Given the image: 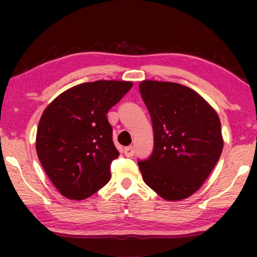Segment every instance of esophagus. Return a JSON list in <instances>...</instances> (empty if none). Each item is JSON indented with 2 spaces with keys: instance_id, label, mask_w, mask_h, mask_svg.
<instances>
[{
  "instance_id": "1",
  "label": "esophagus",
  "mask_w": 257,
  "mask_h": 257,
  "mask_svg": "<svg viewBox=\"0 0 257 257\" xmlns=\"http://www.w3.org/2000/svg\"><path fill=\"white\" fill-rule=\"evenodd\" d=\"M123 152H124V155L127 156V158H132V156L135 153V150H134L133 146H128V147H125Z\"/></svg>"
}]
</instances>
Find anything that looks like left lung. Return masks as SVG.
Instances as JSON below:
<instances>
[{"instance_id": "obj_1", "label": "left lung", "mask_w": 257, "mask_h": 257, "mask_svg": "<svg viewBox=\"0 0 257 257\" xmlns=\"http://www.w3.org/2000/svg\"><path fill=\"white\" fill-rule=\"evenodd\" d=\"M154 132L153 152L138 160L143 179L167 201L193 195L214 169L223 149L216 112L189 87L169 81L139 84Z\"/></svg>"}]
</instances>
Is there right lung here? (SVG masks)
Wrapping results in <instances>:
<instances>
[{
  "label": "right lung",
  "instance_id": "1",
  "mask_svg": "<svg viewBox=\"0 0 257 257\" xmlns=\"http://www.w3.org/2000/svg\"><path fill=\"white\" fill-rule=\"evenodd\" d=\"M133 82H84L59 95L38 123L36 151L53 185L63 196L84 199L111 179L119 152L112 141L106 113Z\"/></svg>",
  "mask_w": 257,
  "mask_h": 257
}]
</instances>
